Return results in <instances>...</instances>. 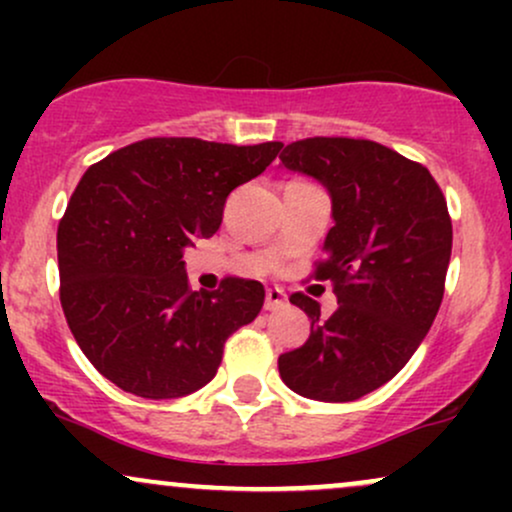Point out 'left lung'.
<instances>
[{
    "label": "left lung",
    "instance_id": "1",
    "mask_svg": "<svg viewBox=\"0 0 512 512\" xmlns=\"http://www.w3.org/2000/svg\"><path fill=\"white\" fill-rule=\"evenodd\" d=\"M264 168L255 146L170 137L86 170L57 228L60 301L103 378L146 399L214 380L226 339L262 303L252 281H190L182 252L219 231L228 195Z\"/></svg>",
    "mask_w": 512,
    "mask_h": 512
}]
</instances>
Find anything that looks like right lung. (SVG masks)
I'll use <instances>...</instances> for the list:
<instances>
[{
    "label": "right lung",
    "instance_id": "obj_1",
    "mask_svg": "<svg viewBox=\"0 0 512 512\" xmlns=\"http://www.w3.org/2000/svg\"><path fill=\"white\" fill-rule=\"evenodd\" d=\"M281 163L330 192L334 226L315 274L332 291L305 305L310 337L279 356V375L308 399L354 402L395 378L436 320L448 207L426 168L366 139H305Z\"/></svg>",
    "mask_w": 512,
    "mask_h": 512
}]
</instances>
